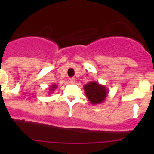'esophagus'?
Wrapping results in <instances>:
<instances>
[{
  "label": "esophagus",
  "mask_w": 154,
  "mask_h": 154,
  "mask_svg": "<svg viewBox=\"0 0 154 154\" xmlns=\"http://www.w3.org/2000/svg\"><path fill=\"white\" fill-rule=\"evenodd\" d=\"M69 82L70 83H74L75 82V79L74 78H69Z\"/></svg>",
  "instance_id": "34e87169"
}]
</instances>
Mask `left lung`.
Instances as JSON below:
<instances>
[{"instance_id":"8db88e82","label":"left lung","mask_w":154,"mask_h":154,"mask_svg":"<svg viewBox=\"0 0 154 154\" xmlns=\"http://www.w3.org/2000/svg\"><path fill=\"white\" fill-rule=\"evenodd\" d=\"M86 97L92 104H101L105 102L109 93L108 89L105 85L95 81H91L83 87Z\"/></svg>"}]
</instances>
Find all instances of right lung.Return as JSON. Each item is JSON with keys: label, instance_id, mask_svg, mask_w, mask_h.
<instances>
[{"label": "right lung", "instance_id": "obj_1", "mask_svg": "<svg viewBox=\"0 0 154 154\" xmlns=\"http://www.w3.org/2000/svg\"><path fill=\"white\" fill-rule=\"evenodd\" d=\"M57 87H58V85L56 84H52L51 85V87H49V94L52 93L55 90V89H57Z\"/></svg>", "mask_w": 154, "mask_h": 154}]
</instances>
